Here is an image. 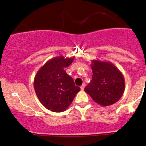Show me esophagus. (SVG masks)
<instances>
[{
	"mask_svg": "<svg viewBox=\"0 0 146 146\" xmlns=\"http://www.w3.org/2000/svg\"><path fill=\"white\" fill-rule=\"evenodd\" d=\"M85 86H86V84H85V83H83V84L81 86H80V89H81L82 90H84V88H85Z\"/></svg>",
	"mask_w": 146,
	"mask_h": 146,
	"instance_id": "1",
	"label": "esophagus"
}]
</instances>
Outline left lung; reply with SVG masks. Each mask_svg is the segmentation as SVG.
Masks as SVG:
<instances>
[{"mask_svg":"<svg viewBox=\"0 0 146 146\" xmlns=\"http://www.w3.org/2000/svg\"><path fill=\"white\" fill-rule=\"evenodd\" d=\"M91 81L84 90L98 104L108 106L122 97L125 90V80L122 73L111 62L92 60Z\"/></svg>","mask_w":146,"mask_h":146,"instance_id":"obj_1","label":"left lung"}]
</instances>
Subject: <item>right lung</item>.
Segmentation results:
<instances>
[{
    "instance_id": "right-lung-1",
    "label": "right lung",
    "mask_w": 146,
    "mask_h": 146,
    "mask_svg": "<svg viewBox=\"0 0 146 146\" xmlns=\"http://www.w3.org/2000/svg\"><path fill=\"white\" fill-rule=\"evenodd\" d=\"M74 57L58 56L48 60L38 70L34 78L36 96L44 107L53 112L66 111L80 88L66 73Z\"/></svg>"
}]
</instances>
